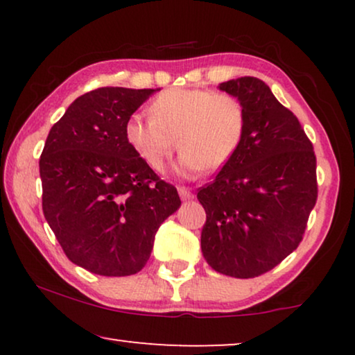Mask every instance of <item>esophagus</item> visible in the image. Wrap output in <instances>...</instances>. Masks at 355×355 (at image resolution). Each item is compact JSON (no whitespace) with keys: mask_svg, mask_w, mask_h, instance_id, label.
I'll use <instances>...</instances> for the list:
<instances>
[{"mask_svg":"<svg viewBox=\"0 0 355 355\" xmlns=\"http://www.w3.org/2000/svg\"><path fill=\"white\" fill-rule=\"evenodd\" d=\"M178 192H179V196H181L182 200H191V198H193V193L189 187H184V186L178 187Z\"/></svg>","mask_w":355,"mask_h":355,"instance_id":"esophagus-1","label":"esophagus"}]
</instances>
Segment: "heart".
Listing matches in <instances>:
<instances>
[{"label":"heart","mask_w":355,"mask_h":355,"mask_svg":"<svg viewBox=\"0 0 355 355\" xmlns=\"http://www.w3.org/2000/svg\"><path fill=\"white\" fill-rule=\"evenodd\" d=\"M150 116H129L124 139L155 171H163L174 148L181 150L184 176L218 171L239 150L247 110L237 96L208 89H169L150 103Z\"/></svg>","instance_id":"1"}]
</instances>
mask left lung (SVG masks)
<instances>
[{
    "label": "left lung",
    "instance_id": "obj_1",
    "mask_svg": "<svg viewBox=\"0 0 355 355\" xmlns=\"http://www.w3.org/2000/svg\"><path fill=\"white\" fill-rule=\"evenodd\" d=\"M247 110L239 150L198 189L205 208L202 252L218 273L255 278L273 270L302 241L317 203V158L299 119L257 77L220 84Z\"/></svg>",
    "mask_w": 355,
    "mask_h": 355
}]
</instances>
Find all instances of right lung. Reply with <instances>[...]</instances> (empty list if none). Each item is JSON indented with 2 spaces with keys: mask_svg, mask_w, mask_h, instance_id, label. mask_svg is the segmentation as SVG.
<instances>
[{
  "mask_svg": "<svg viewBox=\"0 0 355 355\" xmlns=\"http://www.w3.org/2000/svg\"><path fill=\"white\" fill-rule=\"evenodd\" d=\"M153 89L101 87L71 103L40 157L42 207L72 263L101 276L135 275L155 234L181 207L124 139L129 116Z\"/></svg>",
  "mask_w": 355,
  "mask_h": 355,
  "instance_id": "1",
  "label": "right lung"
}]
</instances>
